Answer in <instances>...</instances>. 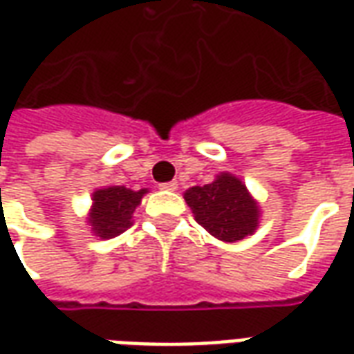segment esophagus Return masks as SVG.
<instances>
[{"label": "esophagus", "instance_id": "esophagus-1", "mask_svg": "<svg viewBox=\"0 0 354 354\" xmlns=\"http://www.w3.org/2000/svg\"><path fill=\"white\" fill-rule=\"evenodd\" d=\"M161 189H167V192H174V189H178V182L176 180H172V182H165V184L159 185Z\"/></svg>", "mask_w": 354, "mask_h": 354}]
</instances>
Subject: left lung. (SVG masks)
<instances>
[{
	"instance_id": "8db88e82",
	"label": "left lung",
	"mask_w": 354,
	"mask_h": 354,
	"mask_svg": "<svg viewBox=\"0 0 354 354\" xmlns=\"http://www.w3.org/2000/svg\"><path fill=\"white\" fill-rule=\"evenodd\" d=\"M195 220L205 230L225 243H235L252 235L258 227V207L245 184L231 174H220L212 184L195 185L184 193Z\"/></svg>"
}]
</instances>
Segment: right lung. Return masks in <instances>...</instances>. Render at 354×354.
I'll list each match as a JSON object with an SVG mask.
<instances>
[{
  "label": "right lung",
  "instance_id": "obj_1",
  "mask_svg": "<svg viewBox=\"0 0 354 354\" xmlns=\"http://www.w3.org/2000/svg\"><path fill=\"white\" fill-rule=\"evenodd\" d=\"M146 189L132 192L124 185L104 187L93 195V212L88 223L93 231L102 239H111L123 233L131 225L132 212L138 207Z\"/></svg>",
  "mask_w": 354,
  "mask_h": 354
}]
</instances>
